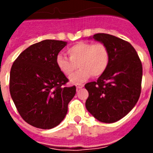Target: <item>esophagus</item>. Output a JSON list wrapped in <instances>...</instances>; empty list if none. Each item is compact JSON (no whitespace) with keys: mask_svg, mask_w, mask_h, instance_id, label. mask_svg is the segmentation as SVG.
Listing matches in <instances>:
<instances>
[{"mask_svg":"<svg viewBox=\"0 0 153 153\" xmlns=\"http://www.w3.org/2000/svg\"><path fill=\"white\" fill-rule=\"evenodd\" d=\"M76 89H77V90H79V89L83 88V86H84V85H83V84H80V83H78V84L76 85Z\"/></svg>","mask_w":153,"mask_h":153,"instance_id":"esophagus-1","label":"esophagus"}]
</instances>
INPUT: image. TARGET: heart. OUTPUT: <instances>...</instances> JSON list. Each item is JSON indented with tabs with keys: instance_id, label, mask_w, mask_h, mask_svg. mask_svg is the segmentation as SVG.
I'll use <instances>...</instances> for the list:
<instances>
[{
	"instance_id": "1",
	"label": "heart",
	"mask_w": 153,
	"mask_h": 153,
	"mask_svg": "<svg viewBox=\"0 0 153 153\" xmlns=\"http://www.w3.org/2000/svg\"><path fill=\"white\" fill-rule=\"evenodd\" d=\"M69 58L59 54L56 57V64L60 72L66 76H70L78 67L79 70L73 75L70 81L74 83L84 82L93 76L102 75L108 67L109 53L102 43L92 44L87 42H79L67 49Z\"/></svg>"
}]
</instances>
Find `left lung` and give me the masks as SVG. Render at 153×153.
<instances>
[{"label":"left lung","mask_w":153,"mask_h":153,"mask_svg":"<svg viewBox=\"0 0 153 153\" xmlns=\"http://www.w3.org/2000/svg\"><path fill=\"white\" fill-rule=\"evenodd\" d=\"M90 38L106 46L109 61L96 82L85 85L89 93L86 107L97 120L112 123L126 116L139 100L143 66L129 42L107 33H97Z\"/></svg>","instance_id":"8db88e82"}]
</instances>
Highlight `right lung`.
Masks as SVG:
<instances>
[{
  "label": "right lung",
  "mask_w": 153,
  "mask_h": 153,
  "mask_svg": "<svg viewBox=\"0 0 153 153\" xmlns=\"http://www.w3.org/2000/svg\"><path fill=\"white\" fill-rule=\"evenodd\" d=\"M45 40L30 46L13 62L10 93L19 114L33 126L52 129L65 118L76 86H65L68 79L57 68L56 57L67 45Z\"/></svg>",
  "instance_id": "obj_1"
}]
</instances>
